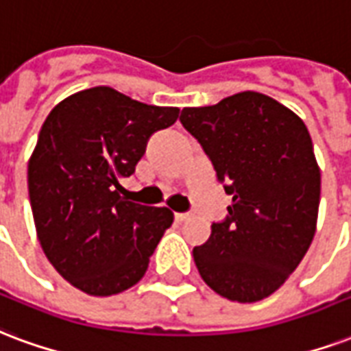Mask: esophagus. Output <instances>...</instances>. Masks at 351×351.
<instances>
[{
    "mask_svg": "<svg viewBox=\"0 0 351 351\" xmlns=\"http://www.w3.org/2000/svg\"><path fill=\"white\" fill-rule=\"evenodd\" d=\"M188 217H189V214H180V212H176V214H175V219H176V221H178V223L186 221Z\"/></svg>",
    "mask_w": 351,
    "mask_h": 351,
    "instance_id": "34e87169",
    "label": "esophagus"
}]
</instances>
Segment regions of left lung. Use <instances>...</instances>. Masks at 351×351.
Instances as JSON below:
<instances>
[{
	"mask_svg": "<svg viewBox=\"0 0 351 351\" xmlns=\"http://www.w3.org/2000/svg\"><path fill=\"white\" fill-rule=\"evenodd\" d=\"M180 123L232 195L227 219L193 247L202 281L230 301L264 300L298 268L316 232L320 167L307 126L255 90L184 108Z\"/></svg>",
	"mask_w": 351,
	"mask_h": 351,
	"instance_id": "1",
	"label": "left lung"
}]
</instances>
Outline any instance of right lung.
<instances>
[{
  "mask_svg": "<svg viewBox=\"0 0 351 351\" xmlns=\"http://www.w3.org/2000/svg\"><path fill=\"white\" fill-rule=\"evenodd\" d=\"M180 110L100 85L57 104L27 163L33 219L46 258L89 295L121 294L143 279L173 212L123 195L149 137Z\"/></svg>",
  "mask_w": 351,
  "mask_h": 351,
  "instance_id": "right-lung-1",
  "label": "right lung"
}]
</instances>
